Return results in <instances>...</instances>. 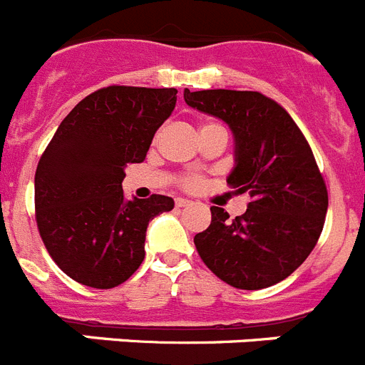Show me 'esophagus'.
Masks as SVG:
<instances>
[{"label": "esophagus", "mask_w": 365, "mask_h": 365, "mask_svg": "<svg viewBox=\"0 0 365 365\" xmlns=\"http://www.w3.org/2000/svg\"><path fill=\"white\" fill-rule=\"evenodd\" d=\"M175 205L179 206V208H185V206H190V205H192V201H188V199H177Z\"/></svg>", "instance_id": "1"}]
</instances>
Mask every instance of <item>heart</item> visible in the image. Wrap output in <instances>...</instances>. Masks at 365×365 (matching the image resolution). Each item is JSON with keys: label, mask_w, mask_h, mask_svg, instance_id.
<instances>
[{"label": "heart", "mask_w": 365, "mask_h": 365, "mask_svg": "<svg viewBox=\"0 0 365 365\" xmlns=\"http://www.w3.org/2000/svg\"><path fill=\"white\" fill-rule=\"evenodd\" d=\"M210 125V124H208ZM201 185V179H199V177H186L185 179V186L186 188H197V186Z\"/></svg>", "instance_id": "heart-1"}]
</instances>
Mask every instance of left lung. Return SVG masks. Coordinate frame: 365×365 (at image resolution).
Returning <instances> with one entry per match:
<instances>
[{"label":"left lung","instance_id":"obj_1","mask_svg":"<svg viewBox=\"0 0 365 365\" xmlns=\"http://www.w3.org/2000/svg\"><path fill=\"white\" fill-rule=\"evenodd\" d=\"M185 102L230 128L227 182L250 195L235 219L212 206L210 227L193 237L199 256L235 289L276 285L307 259L324 228L329 199L314 155L285 108L261 93L185 89Z\"/></svg>","mask_w":365,"mask_h":365}]
</instances>
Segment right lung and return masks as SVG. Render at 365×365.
<instances>
[{"label":"right lung","mask_w":365,"mask_h":365,"mask_svg":"<svg viewBox=\"0 0 365 365\" xmlns=\"http://www.w3.org/2000/svg\"><path fill=\"white\" fill-rule=\"evenodd\" d=\"M177 89L109 86L74 106L41 155L34 177L36 221L47 252L82 285L113 289L144 261L153 217L173 199L124 197L128 164L143 163Z\"/></svg>","instance_id":"obj_1"}]
</instances>
